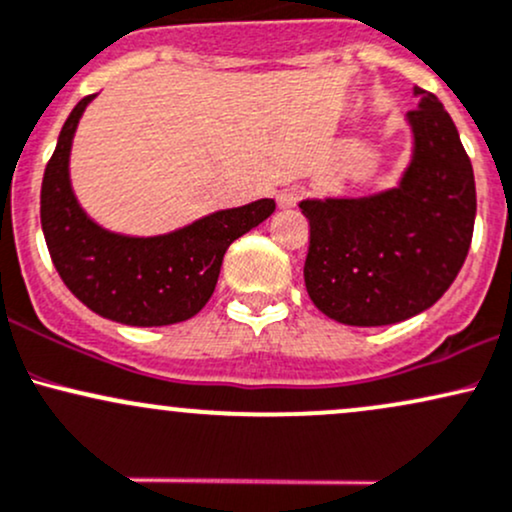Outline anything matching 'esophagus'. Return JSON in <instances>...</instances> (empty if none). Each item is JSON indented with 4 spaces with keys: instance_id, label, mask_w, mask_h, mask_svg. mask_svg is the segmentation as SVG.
<instances>
[{
    "instance_id": "34e87169",
    "label": "esophagus",
    "mask_w": 512,
    "mask_h": 512,
    "mask_svg": "<svg viewBox=\"0 0 512 512\" xmlns=\"http://www.w3.org/2000/svg\"><path fill=\"white\" fill-rule=\"evenodd\" d=\"M304 188L302 186H290V188H283V191H278L275 195V200H278L280 208H295L297 203L304 198Z\"/></svg>"
}]
</instances>
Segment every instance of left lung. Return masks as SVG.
Here are the masks:
<instances>
[{"mask_svg":"<svg viewBox=\"0 0 512 512\" xmlns=\"http://www.w3.org/2000/svg\"><path fill=\"white\" fill-rule=\"evenodd\" d=\"M409 111L413 159L392 191L355 200H304V285L326 317L387 326L433 307L469 254L474 171L438 96L418 89Z\"/></svg>","mask_w":512,"mask_h":512,"instance_id":"1","label":"left lung"}]
</instances>
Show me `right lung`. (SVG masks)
Listing matches in <instances>:
<instances>
[{
    "mask_svg": "<svg viewBox=\"0 0 512 512\" xmlns=\"http://www.w3.org/2000/svg\"><path fill=\"white\" fill-rule=\"evenodd\" d=\"M84 96L62 125L40 186V225L62 283L101 317L166 326L195 317L220 278L229 244L271 217V198L222 210L164 237H120L89 220L70 188V147Z\"/></svg>",
    "mask_w": 512,
    "mask_h": 512,
    "instance_id": "obj_1",
    "label": "right lung"
}]
</instances>
